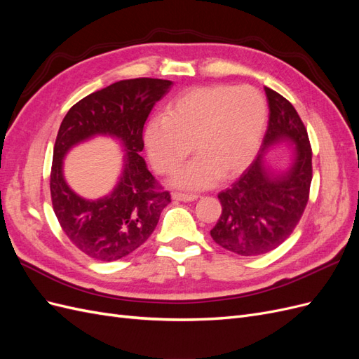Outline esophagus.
<instances>
[{
    "instance_id": "1",
    "label": "esophagus",
    "mask_w": 359,
    "mask_h": 359,
    "mask_svg": "<svg viewBox=\"0 0 359 359\" xmlns=\"http://www.w3.org/2000/svg\"><path fill=\"white\" fill-rule=\"evenodd\" d=\"M172 199L173 201H178V202H193V201L198 199V194L175 191V193H172Z\"/></svg>"
}]
</instances>
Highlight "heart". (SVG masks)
Wrapping results in <instances>:
<instances>
[{"label":"heart","instance_id":"b5f03b06","mask_svg":"<svg viewBox=\"0 0 359 359\" xmlns=\"http://www.w3.org/2000/svg\"><path fill=\"white\" fill-rule=\"evenodd\" d=\"M266 102L253 86L206 85L178 95L165 118L149 123L145 144L153 168L168 175L193 151L198 156L175 184L203 189L241 173L255 157L266 124Z\"/></svg>","mask_w":359,"mask_h":359}]
</instances>
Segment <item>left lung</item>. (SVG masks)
<instances>
[{
    "label": "left lung",
    "instance_id": "8db88e82",
    "mask_svg": "<svg viewBox=\"0 0 359 359\" xmlns=\"http://www.w3.org/2000/svg\"><path fill=\"white\" fill-rule=\"evenodd\" d=\"M269 107L262 148L243 175L219 193L222 215L211 229L212 240L227 252L259 256L277 248L295 229L306 210L313 178L309 135L295 107L265 86ZM289 142L294 161L286 172L274 174L264 165L269 146Z\"/></svg>",
    "mask_w": 359,
    "mask_h": 359
}]
</instances>
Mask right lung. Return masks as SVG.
<instances>
[{
	"instance_id": "1",
	"label": "right lung",
	"mask_w": 359,
	"mask_h": 359,
	"mask_svg": "<svg viewBox=\"0 0 359 359\" xmlns=\"http://www.w3.org/2000/svg\"><path fill=\"white\" fill-rule=\"evenodd\" d=\"M170 85L153 78L115 82L72 106L60 126L50 169L53 212L72 244L100 262L118 260L142 245L170 202L169 191L161 190L139 156L147 118ZM97 134L122 140L125 169L112 194L88 201L67 186L62 158L70 147Z\"/></svg>"
}]
</instances>
